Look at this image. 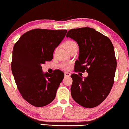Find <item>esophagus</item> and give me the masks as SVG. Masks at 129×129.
Listing matches in <instances>:
<instances>
[{
	"instance_id": "obj_1",
	"label": "esophagus",
	"mask_w": 129,
	"mask_h": 129,
	"mask_svg": "<svg viewBox=\"0 0 129 129\" xmlns=\"http://www.w3.org/2000/svg\"><path fill=\"white\" fill-rule=\"evenodd\" d=\"M64 75H65V77H70L71 76V74H70V73H68V72H65Z\"/></svg>"
}]
</instances>
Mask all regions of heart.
Returning <instances> with one entry per match:
<instances>
[{
  "label": "heart",
  "instance_id": "obj_1",
  "mask_svg": "<svg viewBox=\"0 0 129 129\" xmlns=\"http://www.w3.org/2000/svg\"><path fill=\"white\" fill-rule=\"evenodd\" d=\"M64 45V47L65 48V49H66L67 51H68V50L72 49V48L75 47V46H78L75 42L74 41H72V40H68V41L65 42ZM61 67L63 68L66 69L67 68V65L65 64H63L61 65Z\"/></svg>",
  "mask_w": 129,
  "mask_h": 129
}]
</instances>
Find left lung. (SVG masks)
I'll use <instances>...</instances> for the list:
<instances>
[{"instance_id": "left-lung-1", "label": "left lung", "mask_w": 129, "mask_h": 129, "mask_svg": "<svg viewBox=\"0 0 129 129\" xmlns=\"http://www.w3.org/2000/svg\"><path fill=\"white\" fill-rule=\"evenodd\" d=\"M66 36L75 40L79 47L75 71L88 73L84 78L71 75V95L82 107H97L106 99L114 84L116 69L114 46L108 38L89 27L72 29Z\"/></svg>"}]
</instances>
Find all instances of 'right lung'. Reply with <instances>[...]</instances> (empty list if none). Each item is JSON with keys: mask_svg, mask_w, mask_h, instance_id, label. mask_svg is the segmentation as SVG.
Instances as JSON below:
<instances>
[{"mask_svg": "<svg viewBox=\"0 0 129 129\" xmlns=\"http://www.w3.org/2000/svg\"><path fill=\"white\" fill-rule=\"evenodd\" d=\"M67 30L35 29L21 36L14 46L11 71L22 97L35 107L51 103L64 77L59 70L43 72L42 64L52 60L55 48Z\"/></svg>", "mask_w": 129, "mask_h": 129, "instance_id": "1", "label": "right lung"}]
</instances>
